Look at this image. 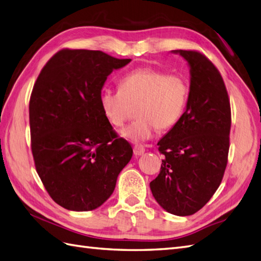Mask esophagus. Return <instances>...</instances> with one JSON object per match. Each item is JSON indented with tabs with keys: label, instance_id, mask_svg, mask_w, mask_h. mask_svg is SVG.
<instances>
[{
	"label": "esophagus",
	"instance_id": "1",
	"mask_svg": "<svg viewBox=\"0 0 261 261\" xmlns=\"http://www.w3.org/2000/svg\"><path fill=\"white\" fill-rule=\"evenodd\" d=\"M144 152H145V148L143 145H135L134 146V154L136 156H141L144 154Z\"/></svg>",
	"mask_w": 261,
	"mask_h": 261
}]
</instances>
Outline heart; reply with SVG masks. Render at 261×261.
Instances as JSON below:
<instances>
[{
    "label": "heart",
    "mask_w": 261,
    "mask_h": 261,
    "mask_svg": "<svg viewBox=\"0 0 261 261\" xmlns=\"http://www.w3.org/2000/svg\"><path fill=\"white\" fill-rule=\"evenodd\" d=\"M189 87L180 75L152 67L137 68L119 81V91L104 90L99 106L113 126H120L136 106V120L120 129L130 142H144L156 129H168L178 123L185 112Z\"/></svg>",
    "instance_id": "obj_1"
}]
</instances>
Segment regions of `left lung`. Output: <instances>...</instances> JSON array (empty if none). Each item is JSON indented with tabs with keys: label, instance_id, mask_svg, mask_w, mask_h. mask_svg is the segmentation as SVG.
Returning <instances> with one entry per match:
<instances>
[{
	"label": "left lung",
	"instance_id": "left-lung-1",
	"mask_svg": "<svg viewBox=\"0 0 261 261\" xmlns=\"http://www.w3.org/2000/svg\"><path fill=\"white\" fill-rule=\"evenodd\" d=\"M187 62L190 85L186 110L157 145L165 156L149 186L163 209L189 216L204 207L219 187L227 166L230 104L218 69L195 50L175 49Z\"/></svg>",
	"mask_w": 261,
	"mask_h": 261
}]
</instances>
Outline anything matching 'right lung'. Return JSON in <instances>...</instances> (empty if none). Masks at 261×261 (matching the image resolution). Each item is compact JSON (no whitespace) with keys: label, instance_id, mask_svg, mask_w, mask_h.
<instances>
[{"label":"right lung","instance_id":"obj_1","mask_svg":"<svg viewBox=\"0 0 261 261\" xmlns=\"http://www.w3.org/2000/svg\"><path fill=\"white\" fill-rule=\"evenodd\" d=\"M130 61L101 50L62 49L35 82L30 99L35 167L52 199L67 211L103 205L133 156L99 106L107 76Z\"/></svg>","mask_w":261,"mask_h":261}]
</instances>
